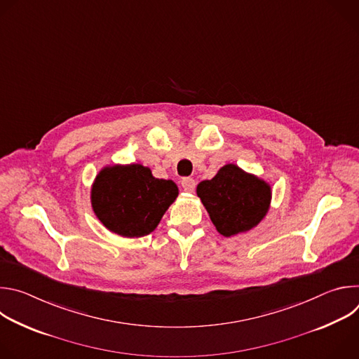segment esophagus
Wrapping results in <instances>:
<instances>
[{
  "instance_id": "1",
  "label": "esophagus",
  "mask_w": 359,
  "mask_h": 359,
  "mask_svg": "<svg viewBox=\"0 0 359 359\" xmlns=\"http://www.w3.org/2000/svg\"><path fill=\"white\" fill-rule=\"evenodd\" d=\"M182 187H183V190H184L186 193H193L194 189H196V182H194V179H191V177H184V179H182Z\"/></svg>"
}]
</instances>
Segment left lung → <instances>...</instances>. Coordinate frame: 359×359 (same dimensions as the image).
<instances>
[{
  "mask_svg": "<svg viewBox=\"0 0 359 359\" xmlns=\"http://www.w3.org/2000/svg\"><path fill=\"white\" fill-rule=\"evenodd\" d=\"M196 193L216 230L231 237L263 222L271 206L273 190L267 180L227 163L213 179L200 182Z\"/></svg>",
  "mask_w": 359,
  "mask_h": 359,
  "instance_id": "obj_1",
  "label": "left lung"
}]
</instances>
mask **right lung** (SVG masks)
Returning a JSON list of instances; mask_svg holds the SVG:
<instances>
[{
	"mask_svg": "<svg viewBox=\"0 0 359 359\" xmlns=\"http://www.w3.org/2000/svg\"><path fill=\"white\" fill-rule=\"evenodd\" d=\"M173 180L158 179L140 163L102 168L90 186V206L109 231L126 237H143L161 223L176 200Z\"/></svg>",
	"mask_w": 359,
	"mask_h": 359,
	"instance_id": "right-lung-1",
	"label": "right lung"
}]
</instances>
